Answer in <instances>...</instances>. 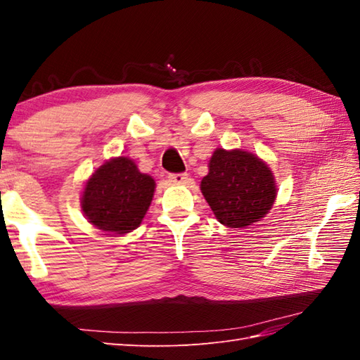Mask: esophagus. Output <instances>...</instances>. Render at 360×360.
Wrapping results in <instances>:
<instances>
[{"label":"esophagus","instance_id":"obj_1","mask_svg":"<svg viewBox=\"0 0 360 360\" xmlns=\"http://www.w3.org/2000/svg\"><path fill=\"white\" fill-rule=\"evenodd\" d=\"M168 181L172 182L174 186H181V184H186L188 181V174L187 173H179V174H170L168 176Z\"/></svg>","mask_w":360,"mask_h":360}]
</instances>
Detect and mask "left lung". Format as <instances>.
<instances>
[{
    "label": "left lung",
    "instance_id": "obj_1",
    "mask_svg": "<svg viewBox=\"0 0 360 360\" xmlns=\"http://www.w3.org/2000/svg\"><path fill=\"white\" fill-rule=\"evenodd\" d=\"M201 192L223 226L243 229L262 221L277 198V182L263 159L241 148H217Z\"/></svg>",
    "mask_w": 360,
    "mask_h": 360
}]
</instances>
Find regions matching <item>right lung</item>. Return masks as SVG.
I'll use <instances>...</instances> for the list:
<instances>
[{"label":"right lung","mask_w":360,"mask_h":360,"mask_svg":"<svg viewBox=\"0 0 360 360\" xmlns=\"http://www.w3.org/2000/svg\"><path fill=\"white\" fill-rule=\"evenodd\" d=\"M155 188V179L142 173L133 159L111 158L86 179L82 212L101 231L125 235L141 226Z\"/></svg>","instance_id":"add662e5"}]
</instances>
